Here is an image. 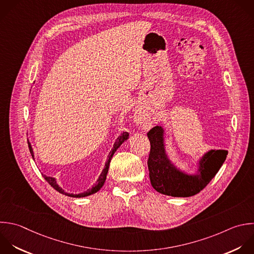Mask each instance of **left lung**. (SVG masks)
I'll list each match as a JSON object with an SVG mask.
<instances>
[{"mask_svg":"<svg viewBox=\"0 0 254 254\" xmlns=\"http://www.w3.org/2000/svg\"><path fill=\"white\" fill-rule=\"evenodd\" d=\"M163 133L160 126L153 127L147 133L151 144L148 169L152 187L157 191L172 196L185 197L199 192L216 175L226 159L227 151H209L199 162V174L189 176L177 170L167 158Z\"/></svg>","mask_w":254,"mask_h":254,"instance_id":"left-lung-1","label":"left lung"}]
</instances>
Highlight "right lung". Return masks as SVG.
Returning <instances> with one entry per match:
<instances>
[{
    "label": "right lung",
    "mask_w": 254,
    "mask_h": 254,
    "mask_svg": "<svg viewBox=\"0 0 254 254\" xmlns=\"http://www.w3.org/2000/svg\"><path fill=\"white\" fill-rule=\"evenodd\" d=\"M128 136H129V133H127V132H123L119 137H118V140H117V142L114 144V147H113V150L110 152V154H109V157H108V160H107V162H106V164H105V167H104V169H103V171H102V173H101V175L99 176V179L97 180V182H96V184L91 188V189H89L87 191H85V192H82V193H79V194H69V193H66V192H64V190L58 185V183H57V181H56V179L55 178H52V177H47V176H45L44 175V178H45V180L55 189V190H57L59 192H61V193H64V194H67V195H70V196H74V197H83V196H87V195H90V194H92V193H95L96 191H98L101 188H102V186L104 185V183H105V180H106V176H107V173H108V169H109V164H110V161H111V159H112V156L114 155V153H115V151L120 147V145L125 141V140H127L128 139ZM28 144H29V149H30V152H31V154H32V156H33V158H34V152H33V149H32V146H31V144L28 142Z\"/></svg>",
    "instance_id": "add662e5"
}]
</instances>
